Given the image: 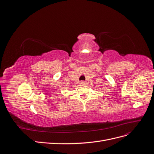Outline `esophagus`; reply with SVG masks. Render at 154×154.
Listing matches in <instances>:
<instances>
[{
  "instance_id": "esophagus-1",
  "label": "esophagus",
  "mask_w": 154,
  "mask_h": 154,
  "mask_svg": "<svg viewBox=\"0 0 154 154\" xmlns=\"http://www.w3.org/2000/svg\"><path fill=\"white\" fill-rule=\"evenodd\" d=\"M85 83H85V82H80V84H81V85H85Z\"/></svg>"
}]
</instances>
